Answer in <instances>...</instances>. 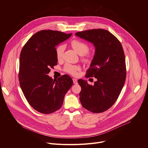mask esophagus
I'll list each match as a JSON object with an SVG mask.
<instances>
[{
  "mask_svg": "<svg viewBox=\"0 0 148 148\" xmlns=\"http://www.w3.org/2000/svg\"><path fill=\"white\" fill-rule=\"evenodd\" d=\"M73 82L74 84H77L78 82H77V79H75V78H73Z\"/></svg>",
  "mask_w": 148,
  "mask_h": 148,
  "instance_id": "esophagus-1",
  "label": "esophagus"
}]
</instances>
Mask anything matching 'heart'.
<instances>
[{"label":"heart","instance_id":"obj_1","mask_svg":"<svg viewBox=\"0 0 148 148\" xmlns=\"http://www.w3.org/2000/svg\"><path fill=\"white\" fill-rule=\"evenodd\" d=\"M71 45L74 50L79 55L82 56V60L86 63H90L91 62L94 54L88 51V45L81 40L75 39L71 41ZM64 51V46L61 45L58 46L56 49V54L58 60H61ZM81 70V67L78 65H72L70 64H66L64 67V71L71 75H75L77 72Z\"/></svg>","mask_w":148,"mask_h":148}]
</instances>
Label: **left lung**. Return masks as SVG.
<instances>
[{"label": "left lung", "instance_id": "1", "mask_svg": "<svg viewBox=\"0 0 148 148\" xmlns=\"http://www.w3.org/2000/svg\"><path fill=\"white\" fill-rule=\"evenodd\" d=\"M75 35L92 43L95 53L86 78L95 77L94 85L78 80L81 91L82 106L93 113L110 108L117 100L125 84L126 69L124 51L121 42L110 32L99 29L77 32Z\"/></svg>", "mask_w": 148, "mask_h": 148}]
</instances>
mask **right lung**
Segmentation results:
<instances>
[{
    "instance_id": "1",
    "label": "right lung",
    "mask_w": 148,
    "mask_h": 148,
    "mask_svg": "<svg viewBox=\"0 0 148 148\" xmlns=\"http://www.w3.org/2000/svg\"><path fill=\"white\" fill-rule=\"evenodd\" d=\"M71 36L59 31L41 30L29 39L21 51L20 86L31 107L40 113L49 114L58 110L73 84L67 74L57 79L48 75L57 64L56 46Z\"/></svg>"
}]
</instances>
